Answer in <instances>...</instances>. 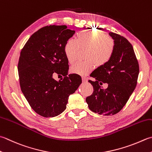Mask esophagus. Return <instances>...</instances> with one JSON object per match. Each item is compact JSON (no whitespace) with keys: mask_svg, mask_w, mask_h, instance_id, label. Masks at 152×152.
<instances>
[{"mask_svg":"<svg viewBox=\"0 0 152 152\" xmlns=\"http://www.w3.org/2000/svg\"><path fill=\"white\" fill-rule=\"evenodd\" d=\"M82 82H88V79H87V78H86V76H82Z\"/></svg>","mask_w":152,"mask_h":152,"instance_id":"esophagus-1","label":"esophagus"}]
</instances>
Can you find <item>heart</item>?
Returning a JSON list of instances; mask_svg holds the SVG:
<instances>
[{
  "label": "heart",
  "instance_id": "obj_1",
  "mask_svg": "<svg viewBox=\"0 0 152 152\" xmlns=\"http://www.w3.org/2000/svg\"><path fill=\"white\" fill-rule=\"evenodd\" d=\"M115 49V41L99 31L84 30L77 34L76 39H70L65 44L64 51L68 62L76 61L80 49H86L87 61L79 62L70 68L71 72L86 75L97 66H103L111 60Z\"/></svg>",
  "mask_w": 152,
  "mask_h": 152
}]
</instances>
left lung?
I'll list each match as a JSON object with an SVG mask.
<instances>
[{"label": "left lung", "mask_w": 152, "mask_h": 152, "mask_svg": "<svg viewBox=\"0 0 152 152\" xmlns=\"http://www.w3.org/2000/svg\"><path fill=\"white\" fill-rule=\"evenodd\" d=\"M115 43L114 54L110 61L96 68L89 80L94 91L86 101L91 111L99 115H113L126 105L137 84L139 64L133 47L125 37L110 32ZM107 83L108 87L101 86Z\"/></svg>", "instance_id": "8db88e82"}]
</instances>
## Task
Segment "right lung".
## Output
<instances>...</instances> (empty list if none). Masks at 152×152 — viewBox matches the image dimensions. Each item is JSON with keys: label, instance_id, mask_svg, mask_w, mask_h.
<instances>
[{"label": "right lung", "instance_id": "1", "mask_svg": "<svg viewBox=\"0 0 152 152\" xmlns=\"http://www.w3.org/2000/svg\"><path fill=\"white\" fill-rule=\"evenodd\" d=\"M75 31L66 26H45L29 37L21 50L18 70L20 85L29 105L41 116L54 117L66 108L68 97L82 83L78 74L67 76L65 44ZM55 73L65 77L57 82Z\"/></svg>", "mask_w": 152, "mask_h": 152}]
</instances>
